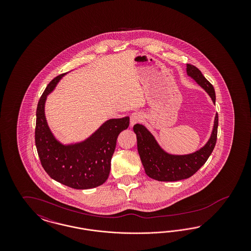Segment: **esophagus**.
<instances>
[{"mask_svg":"<svg viewBox=\"0 0 251 251\" xmlns=\"http://www.w3.org/2000/svg\"><path fill=\"white\" fill-rule=\"evenodd\" d=\"M142 120H143V115L141 112L135 111V112L131 113V117H130V123H131V126L140 122Z\"/></svg>","mask_w":251,"mask_h":251,"instance_id":"esophagus-1","label":"esophagus"}]
</instances>
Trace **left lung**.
<instances>
[{"label":"left lung","instance_id":"8db88e82","mask_svg":"<svg viewBox=\"0 0 251 251\" xmlns=\"http://www.w3.org/2000/svg\"><path fill=\"white\" fill-rule=\"evenodd\" d=\"M186 73L211 98L215 103L214 86L202 75L201 72L187 64ZM218 116L215 115L211 135L206 144L198 151L187 154H173L165 151L157 142L154 135L143 124H135L133 131L136 134L137 150L146 174L159 181H175L187 179L202 167L214 151L216 143Z\"/></svg>","mask_w":251,"mask_h":251}]
</instances>
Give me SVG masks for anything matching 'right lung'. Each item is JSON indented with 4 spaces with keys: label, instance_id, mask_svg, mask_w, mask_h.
Listing matches in <instances>:
<instances>
[{
    "label": "right lung",
    "instance_id": "obj_1",
    "mask_svg": "<svg viewBox=\"0 0 251 251\" xmlns=\"http://www.w3.org/2000/svg\"><path fill=\"white\" fill-rule=\"evenodd\" d=\"M69 72L55 77L46 87L36 108V146L40 162L51 179L74 189H90L108 179L117 138L130 124V118L104 121L87 138L63 143L49 127L45 104L60 80Z\"/></svg>",
    "mask_w": 251,
    "mask_h": 251
}]
</instances>
